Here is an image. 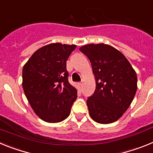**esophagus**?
I'll list each match as a JSON object with an SVG mask.
<instances>
[{
	"label": "esophagus",
	"instance_id": "1",
	"mask_svg": "<svg viewBox=\"0 0 153 153\" xmlns=\"http://www.w3.org/2000/svg\"><path fill=\"white\" fill-rule=\"evenodd\" d=\"M78 86H79V90H81V89L83 88V83H78Z\"/></svg>",
	"mask_w": 153,
	"mask_h": 153
}]
</instances>
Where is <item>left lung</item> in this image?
<instances>
[{
    "label": "left lung",
    "mask_w": 153,
    "mask_h": 153,
    "mask_svg": "<svg viewBox=\"0 0 153 153\" xmlns=\"http://www.w3.org/2000/svg\"><path fill=\"white\" fill-rule=\"evenodd\" d=\"M92 65L96 90L86 103L95 122L109 124L118 120L130 106L137 90V76L122 53L104 44L79 48Z\"/></svg>",
    "instance_id": "1"
}]
</instances>
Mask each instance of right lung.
<instances>
[{"label": "right lung", "instance_id": "1", "mask_svg": "<svg viewBox=\"0 0 153 153\" xmlns=\"http://www.w3.org/2000/svg\"><path fill=\"white\" fill-rule=\"evenodd\" d=\"M76 45L51 44L38 49L24 66L23 89L31 107L47 123L69 117L77 90L68 81L67 60Z\"/></svg>", "mask_w": 153, "mask_h": 153}]
</instances>
